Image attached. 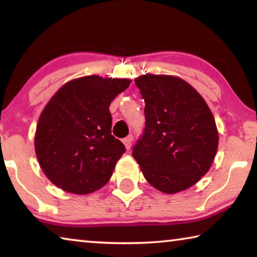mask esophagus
<instances>
[{
	"instance_id": "34e87169",
	"label": "esophagus",
	"mask_w": 257,
	"mask_h": 257,
	"mask_svg": "<svg viewBox=\"0 0 257 257\" xmlns=\"http://www.w3.org/2000/svg\"><path fill=\"white\" fill-rule=\"evenodd\" d=\"M133 141H134V137H133V135H129V136H127L125 138H123V144H124V146H125V149L127 150H130V147H132V143H133Z\"/></svg>"
}]
</instances>
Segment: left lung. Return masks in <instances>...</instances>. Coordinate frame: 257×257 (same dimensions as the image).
Returning a JSON list of instances; mask_svg holds the SVG:
<instances>
[{"label": "left lung", "instance_id": "left-lung-1", "mask_svg": "<svg viewBox=\"0 0 257 257\" xmlns=\"http://www.w3.org/2000/svg\"><path fill=\"white\" fill-rule=\"evenodd\" d=\"M135 82L145 101L146 121L134 159L162 193L189 188L210 170L219 145L210 107L181 78L146 73Z\"/></svg>", "mask_w": 257, "mask_h": 257}]
</instances>
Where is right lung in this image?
I'll list each match as a JSON object with an SVG mask.
<instances>
[{"label": "right lung", "instance_id": "obj_1", "mask_svg": "<svg viewBox=\"0 0 257 257\" xmlns=\"http://www.w3.org/2000/svg\"><path fill=\"white\" fill-rule=\"evenodd\" d=\"M132 80L86 76L64 84L43 110L35 151L45 176L64 191L90 194L110 180L124 145L108 110Z\"/></svg>", "mask_w": 257, "mask_h": 257}]
</instances>
